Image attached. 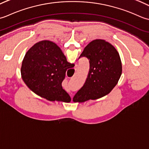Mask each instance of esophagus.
Listing matches in <instances>:
<instances>
[{
	"instance_id": "34e87169",
	"label": "esophagus",
	"mask_w": 149,
	"mask_h": 149,
	"mask_svg": "<svg viewBox=\"0 0 149 149\" xmlns=\"http://www.w3.org/2000/svg\"><path fill=\"white\" fill-rule=\"evenodd\" d=\"M77 69H78V65H75V70H77Z\"/></svg>"
}]
</instances>
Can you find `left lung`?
Returning <instances> with one entry per match:
<instances>
[{"label": "left lung", "mask_w": 149, "mask_h": 149, "mask_svg": "<svg viewBox=\"0 0 149 149\" xmlns=\"http://www.w3.org/2000/svg\"><path fill=\"white\" fill-rule=\"evenodd\" d=\"M89 61V70L82 87L73 97L74 102H85L106 96L116 86L122 73L120 54L109 42L96 39L88 44L80 58Z\"/></svg>", "instance_id": "8db88e82"}]
</instances>
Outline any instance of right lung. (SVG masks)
<instances>
[{
  "mask_svg": "<svg viewBox=\"0 0 149 149\" xmlns=\"http://www.w3.org/2000/svg\"><path fill=\"white\" fill-rule=\"evenodd\" d=\"M73 67L55 43L42 40L26 53L21 77L29 89L38 96L51 102L69 103L71 98L63 89L62 82L67 69Z\"/></svg>",
  "mask_w": 149,
  "mask_h": 149,
  "instance_id": "add662e5",
  "label": "right lung"
}]
</instances>
